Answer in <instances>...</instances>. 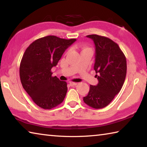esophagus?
<instances>
[{
	"mask_svg": "<svg viewBox=\"0 0 147 147\" xmlns=\"http://www.w3.org/2000/svg\"><path fill=\"white\" fill-rule=\"evenodd\" d=\"M78 83L76 82H70V86H76Z\"/></svg>",
	"mask_w": 147,
	"mask_h": 147,
	"instance_id": "obj_1",
	"label": "esophagus"
}]
</instances>
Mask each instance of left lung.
Masks as SVG:
<instances>
[{"mask_svg":"<svg viewBox=\"0 0 147 147\" xmlns=\"http://www.w3.org/2000/svg\"><path fill=\"white\" fill-rule=\"evenodd\" d=\"M87 37L95 45L94 70L98 83L90 86L84 102L91 108L100 109L108 106L121 91L126 78V59L120 47L111 39L96 34Z\"/></svg>","mask_w":147,"mask_h":147,"instance_id":"obj_1","label":"left lung"}]
</instances>
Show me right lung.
<instances>
[{"label": "right lung", "instance_id": "obj_1", "mask_svg": "<svg viewBox=\"0 0 147 147\" xmlns=\"http://www.w3.org/2000/svg\"><path fill=\"white\" fill-rule=\"evenodd\" d=\"M76 40L48 36L36 39L24 52L20 63V79L24 90L40 108H53L65 97L66 82L52 76L51 69Z\"/></svg>", "mask_w": 147, "mask_h": 147}]
</instances>
